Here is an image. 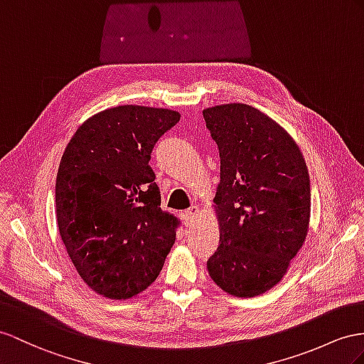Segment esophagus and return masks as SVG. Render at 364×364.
<instances>
[{"mask_svg":"<svg viewBox=\"0 0 364 364\" xmlns=\"http://www.w3.org/2000/svg\"><path fill=\"white\" fill-rule=\"evenodd\" d=\"M198 213H200V209L197 208V206H192V208H189L188 210L184 212V221H186V225H191V223L198 217Z\"/></svg>","mask_w":364,"mask_h":364,"instance_id":"obj_1","label":"esophagus"}]
</instances>
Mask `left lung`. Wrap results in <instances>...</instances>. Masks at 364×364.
Masks as SVG:
<instances>
[{
	"label": "left lung",
	"mask_w": 364,
	"mask_h": 364,
	"mask_svg": "<svg viewBox=\"0 0 364 364\" xmlns=\"http://www.w3.org/2000/svg\"><path fill=\"white\" fill-rule=\"evenodd\" d=\"M203 117L220 152V246L208 271L230 295L255 296L284 277L304 243L309 172L291 135L258 109L240 102Z\"/></svg>",
	"instance_id": "obj_1"
}]
</instances>
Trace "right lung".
<instances>
[{
	"label": "right lung",
	"mask_w": 364,
	"mask_h": 364,
	"mask_svg": "<svg viewBox=\"0 0 364 364\" xmlns=\"http://www.w3.org/2000/svg\"><path fill=\"white\" fill-rule=\"evenodd\" d=\"M178 121L169 109L112 107L80 126L63 154L55 184L60 235L100 295L124 300L143 292L175 243L176 220L160 208L149 161Z\"/></svg>",
	"instance_id": "right-lung-1"
}]
</instances>
